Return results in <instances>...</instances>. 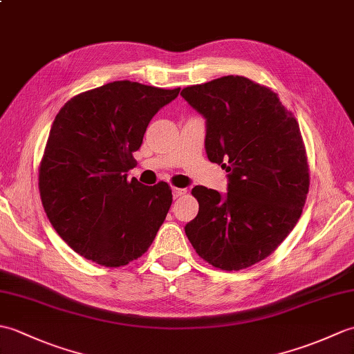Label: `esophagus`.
<instances>
[{
    "instance_id": "34e87169",
    "label": "esophagus",
    "mask_w": 354,
    "mask_h": 354,
    "mask_svg": "<svg viewBox=\"0 0 354 354\" xmlns=\"http://www.w3.org/2000/svg\"><path fill=\"white\" fill-rule=\"evenodd\" d=\"M171 192H173V198H175V199L184 196V194L187 193V190H185V189H178V187H173Z\"/></svg>"
}]
</instances>
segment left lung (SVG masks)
I'll return each instance as SVG.
<instances>
[{
  "label": "left lung",
  "instance_id": "8db88e82",
  "mask_svg": "<svg viewBox=\"0 0 354 354\" xmlns=\"http://www.w3.org/2000/svg\"><path fill=\"white\" fill-rule=\"evenodd\" d=\"M181 95L207 118L208 160L230 171L225 196L204 185L192 190L199 213L185 234L212 266L246 269L269 257L303 213L310 170L299 124L277 93L243 76Z\"/></svg>",
  "mask_w": 354,
  "mask_h": 354
}]
</instances>
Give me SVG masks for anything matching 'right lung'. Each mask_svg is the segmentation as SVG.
Instances as JSON below:
<instances>
[{"instance_id":"1","label":"right lung","mask_w":354,"mask_h":354,"mask_svg":"<svg viewBox=\"0 0 354 354\" xmlns=\"http://www.w3.org/2000/svg\"><path fill=\"white\" fill-rule=\"evenodd\" d=\"M179 89L117 80L74 95L59 111L39 164V193L53 228L82 257L120 268L152 245L171 189L129 181L127 171L149 122Z\"/></svg>"}]
</instances>
